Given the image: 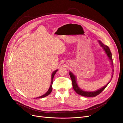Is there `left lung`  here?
<instances>
[{
    "instance_id": "obj_1",
    "label": "left lung",
    "mask_w": 123,
    "mask_h": 123,
    "mask_svg": "<svg viewBox=\"0 0 123 123\" xmlns=\"http://www.w3.org/2000/svg\"><path fill=\"white\" fill-rule=\"evenodd\" d=\"M99 43L100 44V45L102 46V47L103 48L104 50H105V52L107 53V56H108L109 60H111V61L112 62V54L111 53V50L108 48V46H105L104 44H103L100 41H99ZM70 77L71 78L72 81V85H73V87L74 91L77 93L78 94L81 95L82 96H84V97H96L97 95H98L99 94H100V93L102 92L104 89L106 88L108 84H109V83L106 84L105 86H104L103 87L101 88L100 90H98V91H95V92H86V91H83L82 90H81L77 86V83H76V78L74 76V75L73 74V73H72L71 72L69 73Z\"/></svg>"
}]
</instances>
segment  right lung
Masks as SVG:
<instances>
[{
	"instance_id": "right-lung-1",
	"label": "right lung",
	"mask_w": 123,
	"mask_h": 123,
	"mask_svg": "<svg viewBox=\"0 0 123 123\" xmlns=\"http://www.w3.org/2000/svg\"><path fill=\"white\" fill-rule=\"evenodd\" d=\"M57 71V70H55V71H54V72L52 73V77H51V85L50 86V87H49V89L48 90V91H47V92L46 93V94H45L44 95L42 96H40L39 97H37V98H44V97L47 96L48 95H49L51 92H52V83H53V77H54V76L55 75V74L56 72Z\"/></svg>"
}]
</instances>
